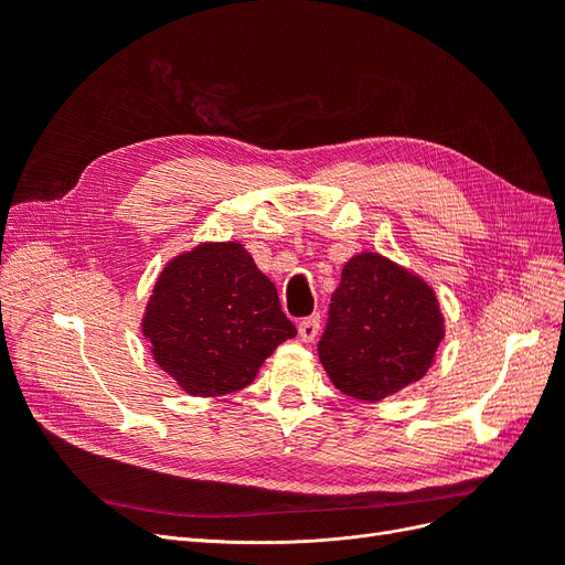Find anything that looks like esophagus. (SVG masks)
Masks as SVG:
<instances>
[{
	"instance_id": "34e87169",
	"label": "esophagus",
	"mask_w": 565,
	"mask_h": 565,
	"mask_svg": "<svg viewBox=\"0 0 565 565\" xmlns=\"http://www.w3.org/2000/svg\"><path fill=\"white\" fill-rule=\"evenodd\" d=\"M318 332H320V313H313L299 322V337L301 341H306V344H309V341H316Z\"/></svg>"
}]
</instances>
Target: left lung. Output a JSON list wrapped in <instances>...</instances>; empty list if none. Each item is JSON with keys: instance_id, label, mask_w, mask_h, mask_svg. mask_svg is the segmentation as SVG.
I'll use <instances>...</instances> for the list:
<instances>
[{"instance_id": "obj_1", "label": "left lung", "mask_w": 565, "mask_h": 565, "mask_svg": "<svg viewBox=\"0 0 565 565\" xmlns=\"http://www.w3.org/2000/svg\"><path fill=\"white\" fill-rule=\"evenodd\" d=\"M328 316L320 363L339 391L370 403L419 382L446 334L434 289L377 252L344 266Z\"/></svg>"}]
</instances>
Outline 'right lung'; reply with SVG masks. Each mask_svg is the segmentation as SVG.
<instances>
[{"instance_id": "add662e5", "label": "right lung", "mask_w": 565, "mask_h": 565, "mask_svg": "<svg viewBox=\"0 0 565 565\" xmlns=\"http://www.w3.org/2000/svg\"><path fill=\"white\" fill-rule=\"evenodd\" d=\"M295 334L276 285L241 243L179 254L160 273L143 316L152 358L191 396L245 388Z\"/></svg>"}]
</instances>
